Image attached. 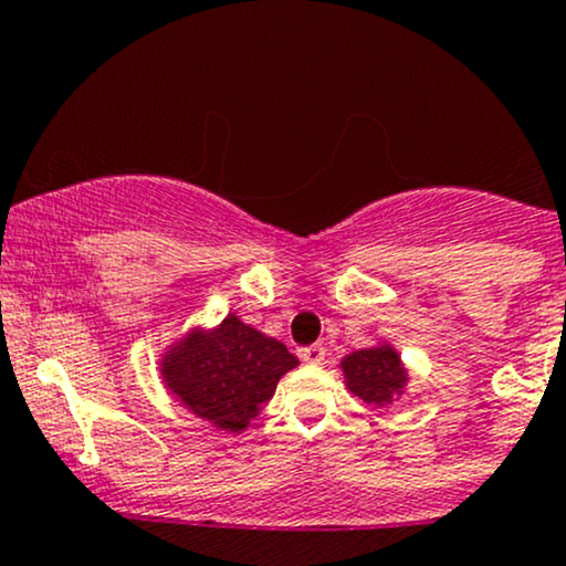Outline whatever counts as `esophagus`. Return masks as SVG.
Segmentation results:
<instances>
[{"label": "esophagus", "mask_w": 566, "mask_h": 566, "mask_svg": "<svg viewBox=\"0 0 566 566\" xmlns=\"http://www.w3.org/2000/svg\"><path fill=\"white\" fill-rule=\"evenodd\" d=\"M301 359L305 361V365H322V361H324V346H322V343L303 348Z\"/></svg>", "instance_id": "1"}]
</instances>
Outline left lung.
<instances>
[{
  "label": "left lung",
  "mask_w": 566,
  "mask_h": 566,
  "mask_svg": "<svg viewBox=\"0 0 566 566\" xmlns=\"http://www.w3.org/2000/svg\"><path fill=\"white\" fill-rule=\"evenodd\" d=\"M337 367H340L348 394L359 396L373 409L391 407L407 394L409 369L401 361L399 350L388 340L375 343L369 348L350 350Z\"/></svg>",
  "instance_id": "obj_1"
}]
</instances>
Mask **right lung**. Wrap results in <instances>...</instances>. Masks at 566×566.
<instances>
[{
  "mask_svg": "<svg viewBox=\"0 0 566 566\" xmlns=\"http://www.w3.org/2000/svg\"><path fill=\"white\" fill-rule=\"evenodd\" d=\"M297 367L284 343L229 314L216 327H188L159 354V378L188 412L226 433H242L263 412L276 382Z\"/></svg>",
  "mask_w": 566,
  "mask_h": 566,
  "instance_id": "1",
  "label": "right lung"
}]
</instances>
